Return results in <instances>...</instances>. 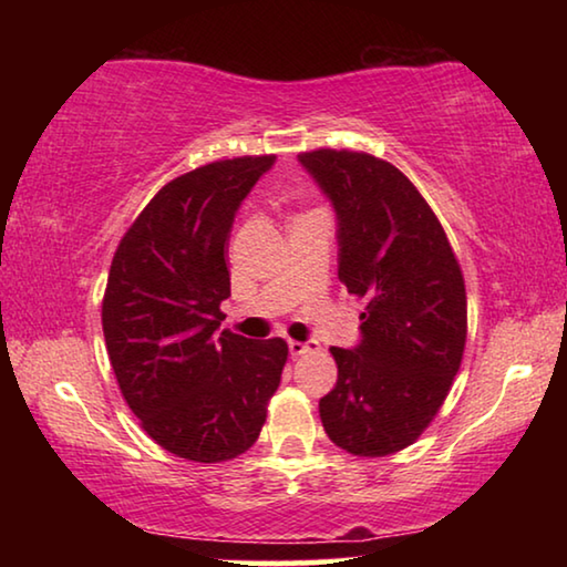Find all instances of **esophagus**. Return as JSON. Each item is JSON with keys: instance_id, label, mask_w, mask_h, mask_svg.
<instances>
[{"instance_id": "1", "label": "esophagus", "mask_w": 567, "mask_h": 567, "mask_svg": "<svg viewBox=\"0 0 567 567\" xmlns=\"http://www.w3.org/2000/svg\"><path fill=\"white\" fill-rule=\"evenodd\" d=\"M315 350H320L318 342H312V340H307V342L290 340V352L292 354H307V352H315Z\"/></svg>"}]
</instances>
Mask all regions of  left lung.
<instances>
[{
  "label": "left lung",
  "instance_id": "obj_1",
  "mask_svg": "<svg viewBox=\"0 0 567 567\" xmlns=\"http://www.w3.org/2000/svg\"><path fill=\"white\" fill-rule=\"evenodd\" d=\"M300 162L338 213V277L362 302L358 348H330L338 385L320 400L322 427L350 455H392L433 422L463 362V270L440 219L395 165L330 147L302 152Z\"/></svg>",
  "mask_w": 567,
  "mask_h": 567
}]
</instances>
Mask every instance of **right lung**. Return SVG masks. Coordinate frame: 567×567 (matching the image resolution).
I'll return each instance as SVG.
<instances>
[{
    "mask_svg": "<svg viewBox=\"0 0 567 567\" xmlns=\"http://www.w3.org/2000/svg\"><path fill=\"white\" fill-rule=\"evenodd\" d=\"M272 165L247 155L167 182L112 257L102 330L114 378L145 433L192 463L255 445L287 362L282 338L217 330L235 213Z\"/></svg>",
    "mask_w": 567,
    "mask_h": 567,
    "instance_id": "obj_1",
    "label": "right lung"
}]
</instances>
